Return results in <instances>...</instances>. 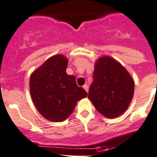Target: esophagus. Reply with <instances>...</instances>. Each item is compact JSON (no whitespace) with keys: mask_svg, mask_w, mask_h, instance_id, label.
I'll return each mask as SVG.
<instances>
[{"mask_svg":"<svg viewBox=\"0 0 157 157\" xmlns=\"http://www.w3.org/2000/svg\"><path fill=\"white\" fill-rule=\"evenodd\" d=\"M82 87H83V89L85 90H86V92H88V90H89V87H88V86L87 85H83V86H82Z\"/></svg>","mask_w":157,"mask_h":157,"instance_id":"esophagus-1","label":"esophagus"}]
</instances>
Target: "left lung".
<instances>
[{"label":"left lung","instance_id":"1","mask_svg":"<svg viewBox=\"0 0 157 157\" xmlns=\"http://www.w3.org/2000/svg\"><path fill=\"white\" fill-rule=\"evenodd\" d=\"M133 78L118 61L102 56L94 63L88 99L105 117L116 118L129 107L134 94Z\"/></svg>","mask_w":157,"mask_h":157}]
</instances>
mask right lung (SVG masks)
<instances>
[{"mask_svg": "<svg viewBox=\"0 0 157 157\" xmlns=\"http://www.w3.org/2000/svg\"><path fill=\"white\" fill-rule=\"evenodd\" d=\"M68 59L56 54L31 74V99L39 113L52 122H63L75 108L78 101L87 96L84 89L78 86L74 75L66 72Z\"/></svg>", "mask_w": 157, "mask_h": 157, "instance_id": "obj_1", "label": "right lung"}]
</instances>
